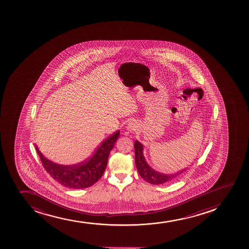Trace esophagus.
<instances>
[{
	"label": "esophagus",
	"mask_w": 249,
	"mask_h": 249,
	"mask_svg": "<svg viewBox=\"0 0 249 249\" xmlns=\"http://www.w3.org/2000/svg\"><path fill=\"white\" fill-rule=\"evenodd\" d=\"M136 127H137V126H136L134 123H129L128 126H127V129L129 131H134Z\"/></svg>",
	"instance_id": "1"
}]
</instances>
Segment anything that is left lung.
<instances>
[{
	"instance_id": "left-lung-1",
	"label": "left lung",
	"mask_w": 249,
	"mask_h": 249,
	"mask_svg": "<svg viewBox=\"0 0 249 249\" xmlns=\"http://www.w3.org/2000/svg\"><path fill=\"white\" fill-rule=\"evenodd\" d=\"M135 147V162L137 165V171L141 177L145 181L151 183L152 184H160L170 182L176 179L178 176H180L185 170L178 171L177 173L171 174V175H165L154 171L152 168L150 167L145 161V158L143 157V146L138 141H136L134 143Z\"/></svg>"
}]
</instances>
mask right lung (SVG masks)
<instances>
[{"label": "right lung", "mask_w": 249, "mask_h": 249, "mask_svg": "<svg viewBox=\"0 0 249 249\" xmlns=\"http://www.w3.org/2000/svg\"><path fill=\"white\" fill-rule=\"evenodd\" d=\"M119 135V131L111 135L101 143L92 157L77 165H58L46 159L37 146L36 149L41 160L43 167L54 180L65 187L84 189L92 186L103 176L107 164L109 154L113 148Z\"/></svg>", "instance_id": "obj_1"}]
</instances>
